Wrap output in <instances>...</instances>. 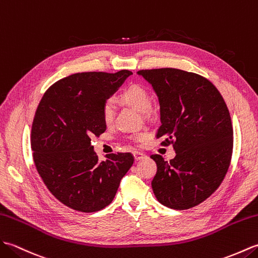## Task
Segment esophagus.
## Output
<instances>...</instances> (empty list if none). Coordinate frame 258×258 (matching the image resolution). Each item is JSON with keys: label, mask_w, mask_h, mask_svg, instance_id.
<instances>
[{"label": "esophagus", "mask_w": 258, "mask_h": 258, "mask_svg": "<svg viewBox=\"0 0 258 258\" xmlns=\"http://www.w3.org/2000/svg\"><path fill=\"white\" fill-rule=\"evenodd\" d=\"M134 157L136 160H141L146 157V154L144 152H140V151H134Z\"/></svg>", "instance_id": "1"}]
</instances>
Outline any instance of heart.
Wrapping results in <instances>:
<instances>
[{
  "label": "heart",
  "instance_id": "heart-1",
  "mask_svg": "<svg viewBox=\"0 0 258 258\" xmlns=\"http://www.w3.org/2000/svg\"><path fill=\"white\" fill-rule=\"evenodd\" d=\"M120 99H121L124 104H127L131 107L136 108L137 110L141 112H147L151 107V97L149 91L141 85H130L129 87L125 88L121 95H120ZM114 114H116V107H114V102L111 99H108L105 101L101 108V117L104 120L105 124L109 125L112 123L114 119ZM147 137L146 133H139L134 136V140L140 141L145 139Z\"/></svg>",
  "mask_w": 258,
  "mask_h": 258
}]
</instances>
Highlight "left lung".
<instances>
[{"mask_svg":"<svg viewBox=\"0 0 258 258\" xmlns=\"http://www.w3.org/2000/svg\"><path fill=\"white\" fill-rule=\"evenodd\" d=\"M159 98L157 138L173 145L175 157L152 154L157 173L151 182L158 201L173 210L197 207L213 194L227 173L233 152L230 111L209 79L176 68L142 70Z\"/></svg>","mask_w":258,"mask_h":258,"instance_id":"left-lung-1","label":"left lung"}]
</instances>
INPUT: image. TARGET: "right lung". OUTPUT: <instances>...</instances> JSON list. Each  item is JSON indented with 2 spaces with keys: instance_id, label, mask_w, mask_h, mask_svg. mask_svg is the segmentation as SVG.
I'll return each instance as SVG.
<instances>
[{
  "instance_id": "obj_1",
  "label": "right lung",
  "mask_w": 258,
  "mask_h": 258,
  "mask_svg": "<svg viewBox=\"0 0 258 258\" xmlns=\"http://www.w3.org/2000/svg\"><path fill=\"white\" fill-rule=\"evenodd\" d=\"M131 74H73L39 101L31 134L34 163L49 192L68 208L85 213L106 208L134 163L130 152L107 154L99 162L91 146V138L106 131L102 105Z\"/></svg>"
}]
</instances>
